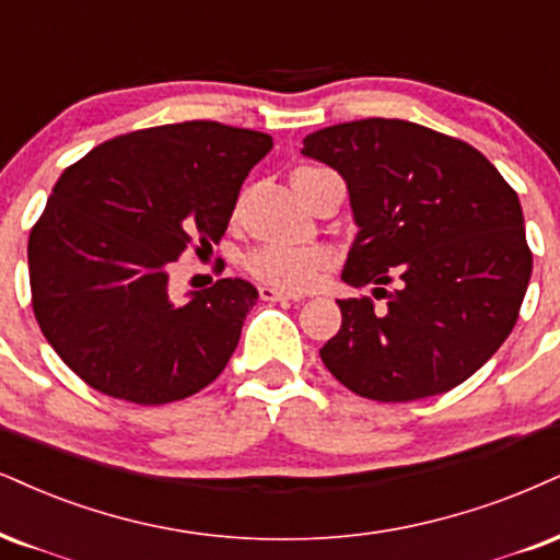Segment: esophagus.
Listing matches in <instances>:
<instances>
[{
  "label": "esophagus",
  "mask_w": 560,
  "mask_h": 560,
  "mask_svg": "<svg viewBox=\"0 0 560 560\" xmlns=\"http://www.w3.org/2000/svg\"><path fill=\"white\" fill-rule=\"evenodd\" d=\"M259 295L261 301H301L303 299L301 293H288V291H280V288H269V285H261Z\"/></svg>",
  "instance_id": "1"
}]
</instances>
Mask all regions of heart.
I'll list each match as a JSON object with an SVG mask.
<instances>
[{"mask_svg":"<svg viewBox=\"0 0 560 560\" xmlns=\"http://www.w3.org/2000/svg\"><path fill=\"white\" fill-rule=\"evenodd\" d=\"M246 265L254 278L265 280L269 285L285 288V291H306L316 285L332 265V254L322 246L267 244L248 254Z\"/></svg>","mask_w":560,"mask_h":560,"instance_id":"b5f03b06","label":"heart"}]
</instances>
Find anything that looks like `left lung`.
I'll use <instances>...</instances> for the list:
<instances>
[{"instance_id": "8db88e82", "label": "left lung", "mask_w": 560, "mask_h": 560, "mask_svg": "<svg viewBox=\"0 0 560 560\" xmlns=\"http://www.w3.org/2000/svg\"><path fill=\"white\" fill-rule=\"evenodd\" d=\"M301 153L348 184L358 233L342 280L397 285L384 312L337 301L342 327L319 350L329 374L378 402L470 378L514 329L533 275L516 191L472 144L402 119L324 127Z\"/></svg>"}]
</instances>
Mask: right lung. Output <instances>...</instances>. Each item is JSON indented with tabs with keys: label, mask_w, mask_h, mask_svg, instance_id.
Returning <instances> with one entry per match:
<instances>
[{
	"label": "right lung",
	"mask_w": 560,
	"mask_h": 560,
	"mask_svg": "<svg viewBox=\"0 0 560 560\" xmlns=\"http://www.w3.org/2000/svg\"><path fill=\"white\" fill-rule=\"evenodd\" d=\"M272 137L218 121L137 129L61 174L27 241L33 312L82 382L165 405L215 382L257 288L223 278L174 303L168 269L218 244Z\"/></svg>",
	"instance_id": "add662e5"
}]
</instances>
